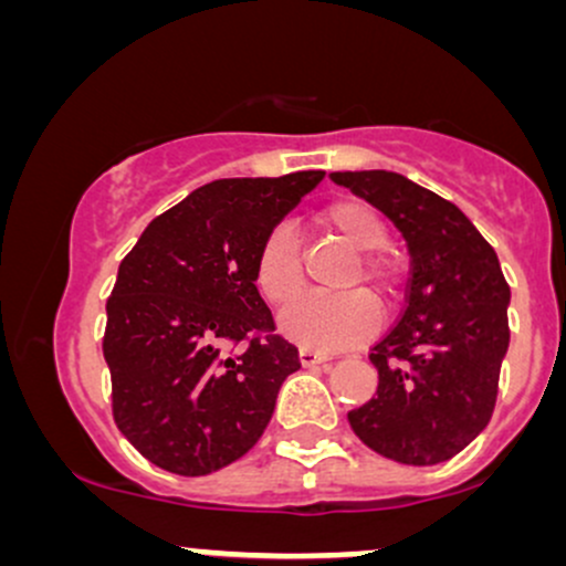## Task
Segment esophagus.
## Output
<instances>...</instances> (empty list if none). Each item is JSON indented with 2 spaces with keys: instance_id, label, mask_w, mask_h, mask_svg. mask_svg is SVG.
<instances>
[{
  "instance_id": "esophagus-1",
  "label": "esophagus",
  "mask_w": 566,
  "mask_h": 566,
  "mask_svg": "<svg viewBox=\"0 0 566 566\" xmlns=\"http://www.w3.org/2000/svg\"><path fill=\"white\" fill-rule=\"evenodd\" d=\"M297 356H301V365L303 367H316V365H324V361H327V356H324L322 350L308 348V346H301V350H297Z\"/></svg>"
}]
</instances>
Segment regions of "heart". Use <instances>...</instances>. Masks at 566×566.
<instances>
[{"instance_id": "1", "label": "heart", "mask_w": 566, "mask_h": 566, "mask_svg": "<svg viewBox=\"0 0 566 566\" xmlns=\"http://www.w3.org/2000/svg\"><path fill=\"white\" fill-rule=\"evenodd\" d=\"M319 223L333 231L340 242L356 252L340 287H361L367 284L375 295L391 297L396 290L394 258L386 250L388 229L373 207L359 199H337L319 212ZM255 284L263 297L274 305H284L301 295L305 274L303 255L295 233L287 226H276L265 233L255 258ZM378 305L365 290H350L343 295H305L279 316L284 335L308 348L340 350L365 343L378 327Z\"/></svg>"}]
</instances>
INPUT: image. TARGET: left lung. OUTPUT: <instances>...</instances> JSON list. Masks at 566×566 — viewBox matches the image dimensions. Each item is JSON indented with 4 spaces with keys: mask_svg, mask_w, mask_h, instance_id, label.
Returning <instances> with one entry per match:
<instances>
[{
    "mask_svg": "<svg viewBox=\"0 0 566 566\" xmlns=\"http://www.w3.org/2000/svg\"><path fill=\"white\" fill-rule=\"evenodd\" d=\"M394 220L409 247L407 305L369 348L378 391L348 423L369 450L437 465L484 431L509 350L511 287L476 226L452 201L388 170L333 172Z\"/></svg>",
    "mask_w": 566,
    "mask_h": 566,
    "instance_id": "8db88e82",
    "label": "left lung"
}]
</instances>
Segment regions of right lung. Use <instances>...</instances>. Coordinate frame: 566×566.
<instances>
[{
    "label": "right lung",
    "instance_id": "1",
    "mask_svg": "<svg viewBox=\"0 0 566 566\" xmlns=\"http://www.w3.org/2000/svg\"><path fill=\"white\" fill-rule=\"evenodd\" d=\"M322 178L212 180L154 218L119 263L103 335L112 409L159 469L205 476L263 437L301 356L276 335L255 258Z\"/></svg>",
    "mask_w": 566,
    "mask_h": 566
}]
</instances>
